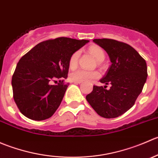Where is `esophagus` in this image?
<instances>
[{"label": "esophagus", "instance_id": "esophagus-1", "mask_svg": "<svg viewBox=\"0 0 158 158\" xmlns=\"http://www.w3.org/2000/svg\"><path fill=\"white\" fill-rule=\"evenodd\" d=\"M73 82L75 84H80L81 83V82H76V81H73Z\"/></svg>", "mask_w": 158, "mask_h": 158}]
</instances>
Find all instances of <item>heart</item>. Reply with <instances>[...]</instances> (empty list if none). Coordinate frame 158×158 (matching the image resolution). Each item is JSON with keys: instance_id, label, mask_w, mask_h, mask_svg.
<instances>
[{"instance_id": "b5f03b06", "label": "heart", "mask_w": 158, "mask_h": 158, "mask_svg": "<svg viewBox=\"0 0 158 158\" xmlns=\"http://www.w3.org/2000/svg\"><path fill=\"white\" fill-rule=\"evenodd\" d=\"M89 52L94 56L98 62H102L105 60V52L103 49L98 46L92 45L89 47ZM79 51H76L70 56L69 60V66L71 69L76 67L78 64V60L79 56ZM100 77V74L97 71H88L82 69H78L72 72L69 74V78L72 81L76 82H89L92 79H98Z\"/></svg>"}]
</instances>
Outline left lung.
<instances>
[{
  "label": "left lung",
  "mask_w": 158,
  "mask_h": 158,
  "mask_svg": "<svg viewBox=\"0 0 158 158\" xmlns=\"http://www.w3.org/2000/svg\"><path fill=\"white\" fill-rule=\"evenodd\" d=\"M93 42L104 49L111 65L100 79L109 89L94 85L86 100L98 115L113 118L126 112L142 92L148 77L145 60L132 47L111 39H95Z\"/></svg>",
  "instance_id": "left-lung-1"
}]
</instances>
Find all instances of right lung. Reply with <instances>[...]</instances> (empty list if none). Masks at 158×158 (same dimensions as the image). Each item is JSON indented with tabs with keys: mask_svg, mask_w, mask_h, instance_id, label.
Segmentation results:
<instances>
[{
	"mask_svg": "<svg viewBox=\"0 0 158 158\" xmlns=\"http://www.w3.org/2000/svg\"><path fill=\"white\" fill-rule=\"evenodd\" d=\"M89 42L67 37L49 40L20 58L11 84L14 102L23 115L42 121L55 113L69 85L63 79L67 78L70 56ZM52 81L56 85H52Z\"/></svg>",
	"mask_w": 158,
	"mask_h": 158,
	"instance_id": "add662e5",
	"label": "right lung"
}]
</instances>
